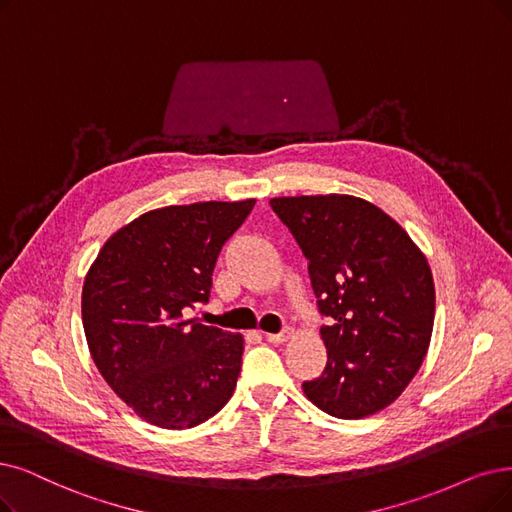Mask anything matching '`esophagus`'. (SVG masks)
<instances>
[{"label": "esophagus", "instance_id": "obj_1", "mask_svg": "<svg viewBox=\"0 0 512 512\" xmlns=\"http://www.w3.org/2000/svg\"><path fill=\"white\" fill-rule=\"evenodd\" d=\"M264 338H267L273 344H281V342H285V340L290 338V332L285 330V332H279V334H264Z\"/></svg>", "mask_w": 512, "mask_h": 512}]
</instances>
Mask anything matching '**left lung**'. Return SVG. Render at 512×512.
<instances>
[{
    "label": "left lung",
    "instance_id": "obj_1",
    "mask_svg": "<svg viewBox=\"0 0 512 512\" xmlns=\"http://www.w3.org/2000/svg\"><path fill=\"white\" fill-rule=\"evenodd\" d=\"M309 260L327 363L302 391L325 414L357 420L412 382L435 321L433 273L401 224L353 195L271 199Z\"/></svg>",
    "mask_w": 512,
    "mask_h": 512
}]
</instances>
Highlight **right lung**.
<instances>
[{
    "mask_svg": "<svg viewBox=\"0 0 512 512\" xmlns=\"http://www.w3.org/2000/svg\"><path fill=\"white\" fill-rule=\"evenodd\" d=\"M256 199L201 201L138 216L102 245L81 290L90 355L117 397L180 431L231 399L243 338L189 319L208 302L218 254Z\"/></svg>",
    "mask_w": 512,
    "mask_h": 512,
    "instance_id": "1",
    "label": "right lung"
}]
</instances>
